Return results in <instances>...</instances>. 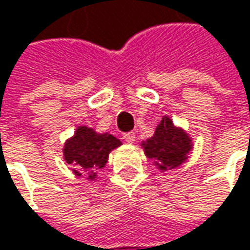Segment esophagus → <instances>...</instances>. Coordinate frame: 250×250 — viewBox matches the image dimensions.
<instances>
[{
	"instance_id": "1",
	"label": "esophagus",
	"mask_w": 250,
	"mask_h": 250,
	"mask_svg": "<svg viewBox=\"0 0 250 250\" xmlns=\"http://www.w3.org/2000/svg\"><path fill=\"white\" fill-rule=\"evenodd\" d=\"M124 139H125V142H128V144H134L135 134L134 132H126V134H124Z\"/></svg>"
}]
</instances>
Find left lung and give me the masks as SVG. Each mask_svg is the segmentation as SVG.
I'll return each mask as SVG.
<instances>
[{
    "instance_id": "1",
    "label": "left lung",
    "mask_w": 250,
    "mask_h": 250,
    "mask_svg": "<svg viewBox=\"0 0 250 250\" xmlns=\"http://www.w3.org/2000/svg\"><path fill=\"white\" fill-rule=\"evenodd\" d=\"M141 148L156 169L167 172L187 162L193 142L188 131L175 125L169 116L165 115L155 128V134L141 142Z\"/></svg>"
}]
</instances>
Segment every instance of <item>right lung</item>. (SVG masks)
I'll list each match as a JSON object with an SVG mask.
<instances>
[{
	"label": "right lung",
	"mask_w": 250,
	"mask_h": 250,
	"mask_svg": "<svg viewBox=\"0 0 250 250\" xmlns=\"http://www.w3.org/2000/svg\"><path fill=\"white\" fill-rule=\"evenodd\" d=\"M121 145L122 142L109 132L99 134L89 126L80 125L63 144V161L71 165L75 176L97 181L98 170L106 165L109 153Z\"/></svg>",
	"instance_id": "1"
}]
</instances>
